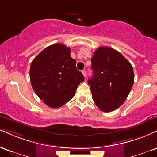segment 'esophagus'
I'll return each mask as SVG.
<instances>
[{
  "label": "esophagus",
  "instance_id": "1",
  "mask_svg": "<svg viewBox=\"0 0 157 157\" xmlns=\"http://www.w3.org/2000/svg\"><path fill=\"white\" fill-rule=\"evenodd\" d=\"M82 75H83V76H84L85 77H86V75H87L86 71V70H82Z\"/></svg>",
  "mask_w": 157,
  "mask_h": 157
}]
</instances>
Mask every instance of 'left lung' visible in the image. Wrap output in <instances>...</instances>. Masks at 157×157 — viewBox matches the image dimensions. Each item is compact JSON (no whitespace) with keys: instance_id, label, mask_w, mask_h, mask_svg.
Segmentation results:
<instances>
[{"instance_id":"1","label":"left lung","mask_w":157,"mask_h":157,"mask_svg":"<svg viewBox=\"0 0 157 157\" xmlns=\"http://www.w3.org/2000/svg\"><path fill=\"white\" fill-rule=\"evenodd\" d=\"M93 76L88 80L92 98L104 112L118 108L129 95L134 83L133 68L121 53L100 47L91 58Z\"/></svg>"}]
</instances>
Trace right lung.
<instances>
[{
    "mask_svg": "<svg viewBox=\"0 0 157 157\" xmlns=\"http://www.w3.org/2000/svg\"><path fill=\"white\" fill-rule=\"evenodd\" d=\"M70 53V48L64 44H54L44 49L31 64V86L39 99L50 107L57 108L68 102L84 81Z\"/></svg>",
    "mask_w": 157,
    "mask_h": 157,
    "instance_id": "add662e5",
    "label": "right lung"
}]
</instances>
